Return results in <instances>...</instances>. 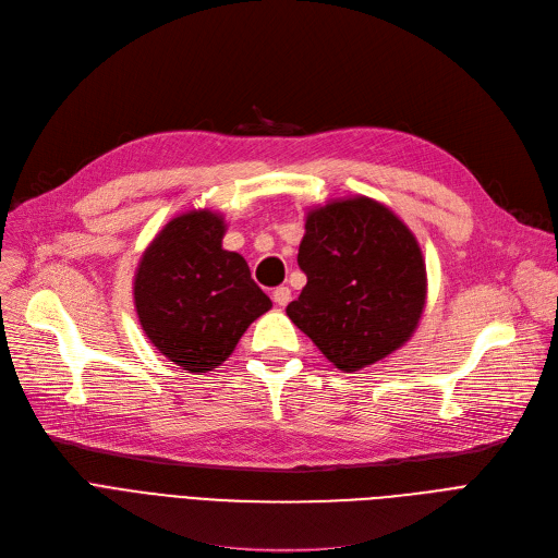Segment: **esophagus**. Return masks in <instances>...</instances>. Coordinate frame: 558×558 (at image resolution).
<instances>
[{"label": "esophagus", "instance_id": "1", "mask_svg": "<svg viewBox=\"0 0 558 558\" xmlns=\"http://www.w3.org/2000/svg\"><path fill=\"white\" fill-rule=\"evenodd\" d=\"M289 301H291V289H289V287L282 284V287H276V289H274V303H276L278 307H284Z\"/></svg>", "mask_w": 558, "mask_h": 558}]
</instances>
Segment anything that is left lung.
Wrapping results in <instances>:
<instances>
[{
    "label": "left lung",
    "instance_id": "left-lung-1",
    "mask_svg": "<svg viewBox=\"0 0 558 558\" xmlns=\"http://www.w3.org/2000/svg\"><path fill=\"white\" fill-rule=\"evenodd\" d=\"M299 267L307 276L287 316L339 371L391 355L418 328L427 271L414 232L385 203L335 198L305 217Z\"/></svg>",
    "mask_w": 558,
    "mask_h": 558
}]
</instances>
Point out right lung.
Returning <instances> with one entry per match:
<instances>
[{"instance_id": "add662e5", "label": "right lung", "mask_w": 558, "mask_h": 558, "mask_svg": "<svg viewBox=\"0 0 558 558\" xmlns=\"http://www.w3.org/2000/svg\"><path fill=\"white\" fill-rule=\"evenodd\" d=\"M223 234L221 213L175 215L144 248L133 278L146 339L196 375L221 366L253 320L271 310L246 259L221 246Z\"/></svg>"}]
</instances>
